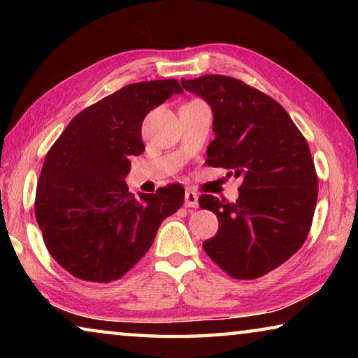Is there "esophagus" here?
<instances>
[{
    "label": "esophagus",
    "instance_id": "esophagus-1",
    "mask_svg": "<svg viewBox=\"0 0 358 358\" xmlns=\"http://www.w3.org/2000/svg\"><path fill=\"white\" fill-rule=\"evenodd\" d=\"M185 203H186V207H189V208H197L199 207V196L194 191H186Z\"/></svg>",
    "mask_w": 358,
    "mask_h": 358
}]
</instances>
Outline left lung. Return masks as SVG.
Returning a JSON list of instances; mask_svg holds the SVG:
<instances>
[{
	"label": "left lung",
	"mask_w": 358,
	"mask_h": 358,
	"mask_svg": "<svg viewBox=\"0 0 358 358\" xmlns=\"http://www.w3.org/2000/svg\"><path fill=\"white\" fill-rule=\"evenodd\" d=\"M213 112L207 164L240 177L238 199L202 196L220 229L203 241L211 260L237 280H256L300 250L317 202V175L305 137L282 106L237 78H181Z\"/></svg>",
	"instance_id": "8db88e82"
}]
</instances>
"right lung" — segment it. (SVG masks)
Here are the masks:
<instances>
[{"instance_id": "add662e5", "label": "right lung", "mask_w": 358, "mask_h": 358, "mask_svg": "<svg viewBox=\"0 0 358 358\" xmlns=\"http://www.w3.org/2000/svg\"><path fill=\"white\" fill-rule=\"evenodd\" d=\"M175 93H183L175 78L123 87L76 115L47 153L36 220L48 252L78 280H120L183 205L180 185L136 197L124 181L129 157L145 150L143 118Z\"/></svg>"}]
</instances>
